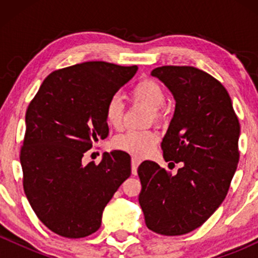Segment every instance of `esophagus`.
<instances>
[{"label":"esophagus","instance_id":"1","mask_svg":"<svg viewBox=\"0 0 258 258\" xmlns=\"http://www.w3.org/2000/svg\"><path fill=\"white\" fill-rule=\"evenodd\" d=\"M142 162V160L137 158V156H132V160H131V165H132V174H137V168L139 166V164Z\"/></svg>","mask_w":258,"mask_h":258}]
</instances>
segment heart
I'll return each mask as SVG.
<instances>
[{"label": "heart", "mask_w": 258, "mask_h": 258, "mask_svg": "<svg viewBox=\"0 0 258 258\" xmlns=\"http://www.w3.org/2000/svg\"><path fill=\"white\" fill-rule=\"evenodd\" d=\"M130 98L133 103H139L149 109V122L164 123L167 120V108L165 105L166 94L158 81L153 79H143L137 82L130 91ZM125 105L120 97L111 96L104 105V119L110 127L120 128L122 126ZM159 142V136L154 130L143 131H127L116 136L112 146L121 152H126L137 158H143L149 154Z\"/></svg>", "instance_id": "heart-1"}]
</instances>
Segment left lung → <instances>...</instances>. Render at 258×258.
Returning <instances> with one entry per match:
<instances>
[{
	"mask_svg": "<svg viewBox=\"0 0 258 258\" xmlns=\"http://www.w3.org/2000/svg\"><path fill=\"white\" fill-rule=\"evenodd\" d=\"M152 75L167 86L176 110L161 142L172 176L156 162L138 167L139 205L147 227L161 235L197 229L221 205L238 166L240 123L224 86L189 65H164Z\"/></svg>",
	"mask_w": 258,
	"mask_h": 258,
	"instance_id": "left-lung-1",
	"label": "left lung"
}]
</instances>
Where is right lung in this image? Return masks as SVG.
Instances as JSON below:
<instances>
[{
	"mask_svg": "<svg viewBox=\"0 0 258 258\" xmlns=\"http://www.w3.org/2000/svg\"><path fill=\"white\" fill-rule=\"evenodd\" d=\"M137 70L106 61L54 70L26 109L23 188L38 220L58 235L78 239L98 230L106 204L131 174V156L121 150L105 153L98 165L82 158L108 137L106 100Z\"/></svg>",
	"mask_w": 258,
	"mask_h": 258,
	"instance_id": "obj_1",
	"label": "right lung"
}]
</instances>
